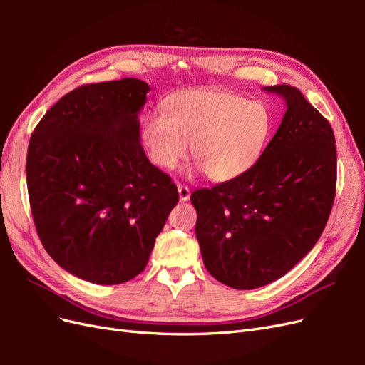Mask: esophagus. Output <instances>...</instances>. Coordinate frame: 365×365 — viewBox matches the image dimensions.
I'll return each mask as SVG.
<instances>
[{"label":"esophagus","instance_id":"1","mask_svg":"<svg viewBox=\"0 0 365 365\" xmlns=\"http://www.w3.org/2000/svg\"><path fill=\"white\" fill-rule=\"evenodd\" d=\"M178 193H180V200H181L182 202L190 200V189H189V187H187V185L178 184Z\"/></svg>","mask_w":365,"mask_h":365}]
</instances>
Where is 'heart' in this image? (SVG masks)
I'll use <instances>...</instances> for the list:
<instances>
[{
	"label": "heart",
	"mask_w": 365,
	"mask_h": 365,
	"mask_svg": "<svg viewBox=\"0 0 365 365\" xmlns=\"http://www.w3.org/2000/svg\"><path fill=\"white\" fill-rule=\"evenodd\" d=\"M274 118L263 102L228 90L192 88L169 96L164 111L141 121L140 140L149 161L173 169L192 155L210 180L231 181L251 170L272 134Z\"/></svg>",
	"instance_id": "heart-1"
}]
</instances>
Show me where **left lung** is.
<instances>
[{
	"label": "left lung",
	"instance_id": "1",
	"mask_svg": "<svg viewBox=\"0 0 365 365\" xmlns=\"http://www.w3.org/2000/svg\"><path fill=\"white\" fill-rule=\"evenodd\" d=\"M286 113L251 170L192 193L207 271L235 289L280 279L314 248L336 193V148L329 121L291 85L267 86Z\"/></svg>",
	"mask_w": 365,
	"mask_h": 365
}]
</instances>
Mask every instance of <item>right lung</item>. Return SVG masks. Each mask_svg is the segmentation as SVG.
I'll list each match as a JSON object with an SVG mask.
<instances>
[{
	"mask_svg": "<svg viewBox=\"0 0 365 365\" xmlns=\"http://www.w3.org/2000/svg\"><path fill=\"white\" fill-rule=\"evenodd\" d=\"M149 90L132 77L82 85L30 137L26 176L38 236L59 267L86 282L138 275L178 204L170 176L140 145L137 115Z\"/></svg>",
	"mask_w": 365,
	"mask_h": 365,
	"instance_id": "obj_1",
	"label": "right lung"
}]
</instances>
